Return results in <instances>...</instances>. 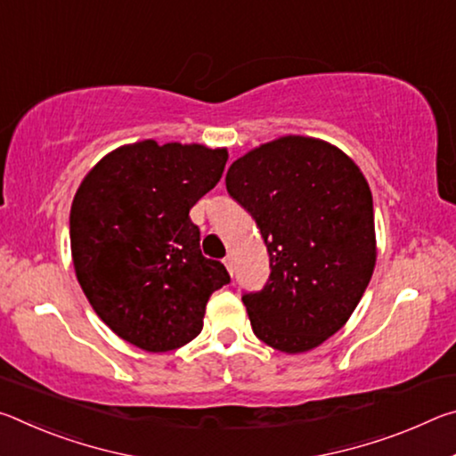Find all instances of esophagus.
I'll list each match as a JSON object with an SVG mask.
<instances>
[{"label": "esophagus", "mask_w": 456, "mask_h": 456, "mask_svg": "<svg viewBox=\"0 0 456 456\" xmlns=\"http://www.w3.org/2000/svg\"><path fill=\"white\" fill-rule=\"evenodd\" d=\"M223 264H225V267H227V272H229L231 275H233V257H231V256H227L225 259H223Z\"/></svg>", "instance_id": "esophagus-1"}]
</instances>
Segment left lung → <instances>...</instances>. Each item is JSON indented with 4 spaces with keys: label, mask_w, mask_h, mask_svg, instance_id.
<instances>
[{
    "label": "left lung",
    "mask_w": 456,
    "mask_h": 456,
    "mask_svg": "<svg viewBox=\"0 0 456 456\" xmlns=\"http://www.w3.org/2000/svg\"><path fill=\"white\" fill-rule=\"evenodd\" d=\"M225 184L269 253L265 288L243 296L253 331L285 354L318 348L350 320L376 265L366 176L338 146L289 134L239 157Z\"/></svg>",
    "instance_id": "8db88e82"
}]
</instances>
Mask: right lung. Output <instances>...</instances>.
I'll return each mask as SVG.
<instances>
[{
    "mask_svg": "<svg viewBox=\"0 0 456 456\" xmlns=\"http://www.w3.org/2000/svg\"><path fill=\"white\" fill-rule=\"evenodd\" d=\"M227 159V149L149 138L108 152L76 191V277L98 318L136 348L189 344L203 330L211 293L229 283L225 265L203 257L189 217Z\"/></svg>",
    "mask_w": 456,
    "mask_h": 456,
    "instance_id": "obj_1",
    "label": "right lung"
}]
</instances>
